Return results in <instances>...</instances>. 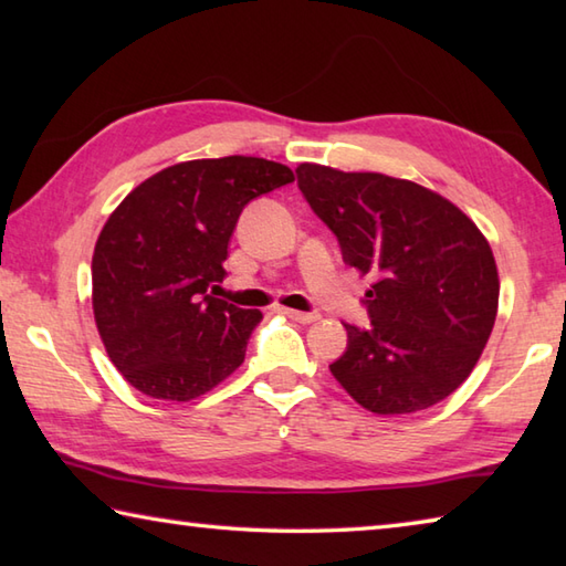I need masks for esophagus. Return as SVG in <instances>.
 Here are the masks:
<instances>
[{
    "label": "esophagus",
    "mask_w": 566,
    "mask_h": 566,
    "mask_svg": "<svg viewBox=\"0 0 566 566\" xmlns=\"http://www.w3.org/2000/svg\"><path fill=\"white\" fill-rule=\"evenodd\" d=\"M282 314H286V317L300 322V324H312L319 319L317 312H296V310H282Z\"/></svg>",
    "instance_id": "esophagus-1"
}]
</instances>
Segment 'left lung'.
Wrapping results in <instances>:
<instances>
[{"label": "left lung", "instance_id": "1", "mask_svg": "<svg viewBox=\"0 0 566 566\" xmlns=\"http://www.w3.org/2000/svg\"><path fill=\"white\" fill-rule=\"evenodd\" d=\"M296 187L337 237L344 264L371 276L369 324H344L334 379L375 415H411L472 375L490 339L500 276L492 247L437 191L377 171L296 167Z\"/></svg>", "mask_w": 566, "mask_h": 566}]
</instances>
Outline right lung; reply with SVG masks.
I'll list each match as a JSON object with an SVG mask.
<instances>
[{
    "label": "right lung",
    "mask_w": 566,
    "mask_h": 566,
    "mask_svg": "<svg viewBox=\"0 0 566 566\" xmlns=\"http://www.w3.org/2000/svg\"><path fill=\"white\" fill-rule=\"evenodd\" d=\"M294 181L262 157L195 159L132 189L92 256L99 337L142 395L189 401L244 361L262 312L219 300L227 244L252 199Z\"/></svg>",
    "instance_id": "add662e5"
}]
</instances>
